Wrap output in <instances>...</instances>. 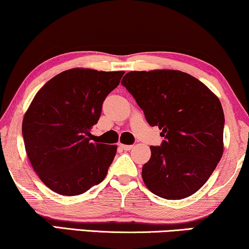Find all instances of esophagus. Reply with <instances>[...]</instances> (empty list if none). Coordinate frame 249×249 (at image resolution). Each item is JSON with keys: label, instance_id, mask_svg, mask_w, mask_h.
<instances>
[{"label": "esophagus", "instance_id": "obj_1", "mask_svg": "<svg viewBox=\"0 0 249 249\" xmlns=\"http://www.w3.org/2000/svg\"><path fill=\"white\" fill-rule=\"evenodd\" d=\"M119 147H121L122 149H124V150H131L132 148H133L132 144H123V143H119Z\"/></svg>", "mask_w": 249, "mask_h": 249}]
</instances>
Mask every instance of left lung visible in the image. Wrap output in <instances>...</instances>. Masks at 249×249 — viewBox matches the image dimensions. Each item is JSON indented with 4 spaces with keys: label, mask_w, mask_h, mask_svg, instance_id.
<instances>
[{
    "label": "left lung",
    "mask_w": 249,
    "mask_h": 249,
    "mask_svg": "<svg viewBox=\"0 0 249 249\" xmlns=\"http://www.w3.org/2000/svg\"><path fill=\"white\" fill-rule=\"evenodd\" d=\"M122 85L164 137L150 146L142 166L148 190L166 200L191 196L206 184L223 155L224 112L218 97L191 74L177 70L131 71Z\"/></svg>",
    "instance_id": "left-lung-1"
}]
</instances>
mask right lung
I'll list each match as a JSON object with an SVG mask.
<instances>
[{
    "label": "right lung",
    "mask_w": 249,
    "mask_h": 249,
    "mask_svg": "<svg viewBox=\"0 0 249 249\" xmlns=\"http://www.w3.org/2000/svg\"><path fill=\"white\" fill-rule=\"evenodd\" d=\"M124 71L71 69L43 85L23 119L25 149L41 181L61 195H79L100 184L116 144L90 141L102 103Z\"/></svg>",
    "instance_id": "right-lung-1"
}]
</instances>
